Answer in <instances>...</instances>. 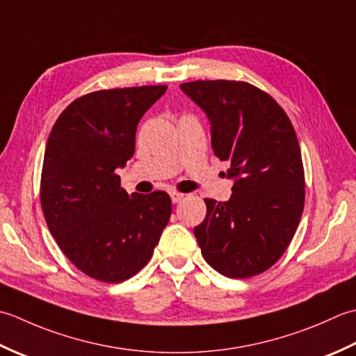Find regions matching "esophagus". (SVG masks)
<instances>
[{"label": "esophagus", "instance_id": "1", "mask_svg": "<svg viewBox=\"0 0 356 356\" xmlns=\"http://www.w3.org/2000/svg\"><path fill=\"white\" fill-rule=\"evenodd\" d=\"M170 198H172V202H181L184 200V193H179V192H170Z\"/></svg>", "mask_w": 356, "mask_h": 356}]
</instances>
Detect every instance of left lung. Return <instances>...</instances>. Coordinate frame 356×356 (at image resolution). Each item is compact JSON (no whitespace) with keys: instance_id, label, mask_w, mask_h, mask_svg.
Listing matches in <instances>:
<instances>
[{"instance_id":"obj_1","label":"left lung","mask_w":356,"mask_h":356,"mask_svg":"<svg viewBox=\"0 0 356 356\" xmlns=\"http://www.w3.org/2000/svg\"><path fill=\"white\" fill-rule=\"evenodd\" d=\"M181 90L210 121L213 154L230 168L229 201L206 198L193 229L207 263L229 278L272 267L289 248L304 209V168L295 129L269 93L244 81H191Z\"/></svg>"}]
</instances>
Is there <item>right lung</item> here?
<instances>
[{
	"label": "right lung",
	"instance_id": "add662e5",
	"mask_svg": "<svg viewBox=\"0 0 356 356\" xmlns=\"http://www.w3.org/2000/svg\"><path fill=\"white\" fill-rule=\"evenodd\" d=\"M165 90L141 86L87 93L64 108L49 135L42 213L64 255L90 278H132L168 226L169 195H129L115 173L134 155L138 122Z\"/></svg>",
	"mask_w": 356,
	"mask_h": 356
}]
</instances>
